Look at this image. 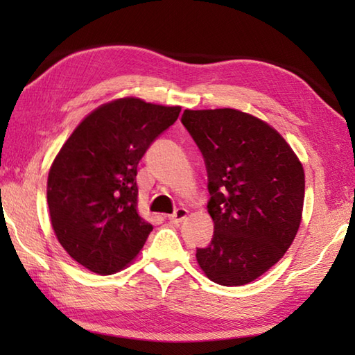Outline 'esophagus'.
<instances>
[{
    "label": "esophagus",
    "instance_id": "34e87169",
    "mask_svg": "<svg viewBox=\"0 0 355 355\" xmlns=\"http://www.w3.org/2000/svg\"><path fill=\"white\" fill-rule=\"evenodd\" d=\"M186 216H187V210L183 209V207H180V209H177L175 212H173L172 215H169L168 218H169V221H171L172 224H180V223L186 220Z\"/></svg>",
    "mask_w": 355,
    "mask_h": 355
}]
</instances>
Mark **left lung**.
<instances>
[{"mask_svg":"<svg viewBox=\"0 0 355 355\" xmlns=\"http://www.w3.org/2000/svg\"><path fill=\"white\" fill-rule=\"evenodd\" d=\"M182 123L205 158L214 236L197 248L209 279L244 285L273 267L300 225L305 173L282 135L247 112L186 110Z\"/></svg>","mask_w":355,"mask_h":355,"instance_id":"1","label":"left lung"}]
</instances>
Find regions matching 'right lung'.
<instances>
[{
	"label": "right lung",
	"mask_w": 355,
	"mask_h": 355,
	"mask_svg": "<svg viewBox=\"0 0 355 355\" xmlns=\"http://www.w3.org/2000/svg\"><path fill=\"white\" fill-rule=\"evenodd\" d=\"M182 108L126 97L93 111L51 164V225L71 258L97 275L131 262L153 225L137 214V166Z\"/></svg>",
	"instance_id": "1"
}]
</instances>
